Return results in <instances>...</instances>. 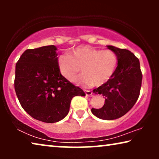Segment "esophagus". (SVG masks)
<instances>
[{
  "label": "esophagus",
  "instance_id": "obj_1",
  "mask_svg": "<svg viewBox=\"0 0 159 159\" xmlns=\"http://www.w3.org/2000/svg\"><path fill=\"white\" fill-rule=\"evenodd\" d=\"M84 93H85V95L87 96H90L93 94V92L90 90H84Z\"/></svg>",
  "mask_w": 159,
  "mask_h": 159
}]
</instances>
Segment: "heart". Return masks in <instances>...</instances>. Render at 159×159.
Instances as JSON below:
<instances>
[{
  "label": "heart",
  "instance_id": "1",
  "mask_svg": "<svg viewBox=\"0 0 159 159\" xmlns=\"http://www.w3.org/2000/svg\"><path fill=\"white\" fill-rule=\"evenodd\" d=\"M117 63L114 51L83 45L74 48L71 56H60L58 66L61 75L68 80H72L82 68L84 75L73 78V82L85 86H101L113 77Z\"/></svg>",
  "mask_w": 159,
  "mask_h": 159
}]
</instances>
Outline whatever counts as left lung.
<instances>
[{"label":"left lung","instance_id":"left-lung-1","mask_svg":"<svg viewBox=\"0 0 159 159\" xmlns=\"http://www.w3.org/2000/svg\"><path fill=\"white\" fill-rule=\"evenodd\" d=\"M107 47L116 53L118 65L109 81L93 90L95 94L105 97V103L99 109L92 108L91 111L98 118L113 120L127 114L135 104L143 75L139 59L131 51L112 45Z\"/></svg>","mask_w":159,"mask_h":159}]
</instances>
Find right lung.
<instances>
[{
  "label": "right lung",
  "instance_id": "right-lung-1",
  "mask_svg": "<svg viewBox=\"0 0 159 159\" xmlns=\"http://www.w3.org/2000/svg\"><path fill=\"white\" fill-rule=\"evenodd\" d=\"M55 45L27 49L16 64L14 88L23 109L37 120L59 121L68 114L71 101L84 96L61 74Z\"/></svg>",
  "mask_w": 159,
  "mask_h": 159
}]
</instances>
